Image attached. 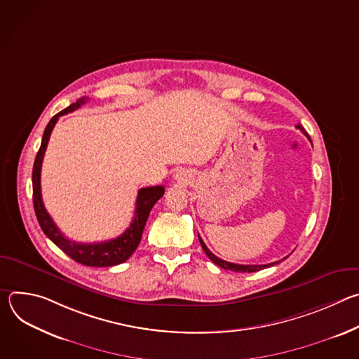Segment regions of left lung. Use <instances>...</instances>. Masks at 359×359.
<instances>
[{
  "label": "left lung",
  "instance_id": "obj_1",
  "mask_svg": "<svg viewBox=\"0 0 359 359\" xmlns=\"http://www.w3.org/2000/svg\"><path fill=\"white\" fill-rule=\"evenodd\" d=\"M297 128L305 133V130H304V128H302L301 125H297ZM305 135H306V133H305ZM309 139H310V137H309ZM198 241H200V244H201V247H203L204 252L208 254V257H209L215 264H217L219 267H222V269H224V270H231V271H238V273H254V271H260V270H263V269H267V267L276 266V264L281 263L283 260H285V259L288 257V255H287V257H284L283 260H280V262H274V263H270V264H248V266H245V264H234V263H229V262H224V260H222V259L216 257V255H215V254L208 248V245L204 244V241L201 240V237H200V236H198Z\"/></svg>",
  "mask_w": 359,
  "mask_h": 359
}]
</instances>
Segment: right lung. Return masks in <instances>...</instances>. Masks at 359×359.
Wrapping results in <instances>:
<instances>
[{
	"label": "right lung",
	"mask_w": 359,
	"mask_h": 359,
	"mask_svg": "<svg viewBox=\"0 0 359 359\" xmlns=\"http://www.w3.org/2000/svg\"><path fill=\"white\" fill-rule=\"evenodd\" d=\"M86 97L78 99L75 104L69 105L60 114H57L53 119L49 121V123L45 128L41 147L36 153V158L34 162V169H32V198H34V209L35 215L38 219V223L45 233V236L53 241L55 245H58L65 254H68L72 260H75L79 264L89 266V267H111V266H118L123 262H126L133 251L137 248L142 233L146 224V220L149 217V213L151 208L155 206V203L165 194V187L163 186H151V187H143L137 191V198H136V210L133 220L130 226L122 233L119 237L107 240L102 243H76L69 238H67L54 220L50 219L48 212L45 210V206L42 203V196H41V166H42V159L45 155V150L48 146V140L50 136V132H53L57 121L60 116L67 115L75 109H78L82 104H85Z\"/></svg>",
	"instance_id": "1"
}]
</instances>
